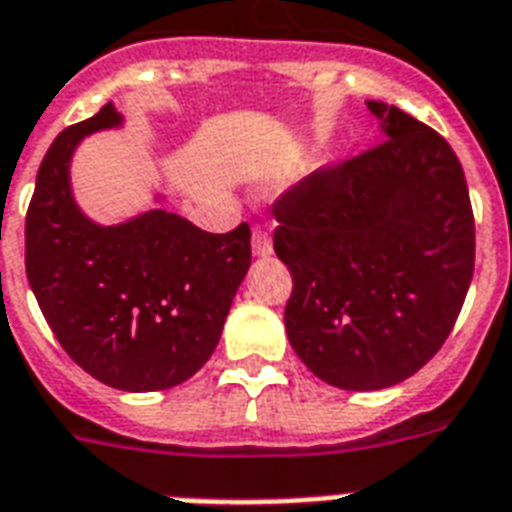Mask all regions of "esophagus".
Returning <instances> with one entry per match:
<instances>
[{"label":"esophagus","mask_w":512,"mask_h":512,"mask_svg":"<svg viewBox=\"0 0 512 512\" xmlns=\"http://www.w3.org/2000/svg\"><path fill=\"white\" fill-rule=\"evenodd\" d=\"M252 252H255V257H268L273 252L271 233L265 231V228H255L252 231Z\"/></svg>","instance_id":"obj_1"}]
</instances>
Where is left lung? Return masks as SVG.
<instances>
[{"label": "left lung", "mask_w": 512, "mask_h": 512, "mask_svg": "<svg viewBox=\"0 0 512 512\" xmlns=\"http://www.w3.org/2000/svg\"><path fill=\"white\" fill-rule=\"evenodd\" d=\"M380 140L313 172L276 204L273 249L292 273L284 327L319 380L382 390L436 356L476 263L465 172L436 130L366 100Z\"/></svg>", "instance_id": "1"}]
</instances>
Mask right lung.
<instances>
[{"instance_id":"obj_1","label":"right lung","mask_w":512,"mask_h":512,"mask_svg":"<svg viewBox=\"0 0 512 512\" xmlns=\"http://www.w3.org/2000/svg\"><path fill=\"white\" fill-rule=\"evenodd\" d=\"M122 127L106 103L55 138L26 215V276L52 335L111 388H175L207 364L252 263L249 225L207 233L167 209L98 225L76 207L71 156Z\"/></svg>"}]
</instances>
